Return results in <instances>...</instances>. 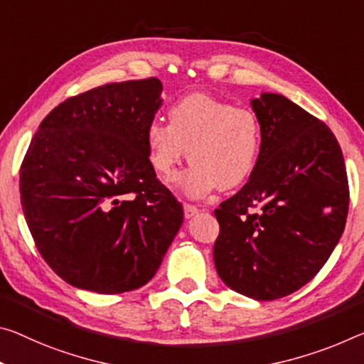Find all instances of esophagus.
<instances>
[{
    "label": "esophagus",
    "mask_w": 364,
    "mask_h": 364,
    "mask_svg": "<svg viewBox=\"0 0 364 364\" xmlns=\"http://www.w3.org/2000/svg\"><path fill=\"white\" fill-rule=\"evenodd\" d=\"M196 213H199V209L196 205L191 204H184V217L186 218H193Z\"/></svg>",
    "instance_id": "esophagus-1"
}]
</instances>
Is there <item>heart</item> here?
Listing matches in <instances>:
<instances>
[{
    "label": "heart",
    "instance_id": "1",
    "mask_svg": "<svg viewBox=\"0 0 364 364\" xmlns=\"http://www.w3.org/2000/svg\"><path fill=\"white\" fill-rule=\"evenodd\" d=\"M170 124L152 118L146 144L154 170L170 180L186 159L193 165L178 180L189 198H204L217 186L243 184L261 155L262 129L255 112L215 97L194 94L170 107Z\"/></svg>",
    "mask_w": 364,
    "mask_h": 364
}]
</instances>
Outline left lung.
Listing matches in <instances>:
<instances>
[{
    "instance_id": "left-lung-1",
    "label": "left lung",
    "mask_w": 364,
    "mask_h": 364,
    "mask_svg": "<svg viewBox=\"0 0 364 364\" xmlns=\"http://www.w3.org/2000/svg\"><path fill=\"white\" fill-rule=\"evenodd\" d=\"M261 155L250 181L220 204L213 262L247 298L277 299L306 285L331 257L348 213V180L328 126L280 94L251 99Z\"/></svg>"
}]
</instances>
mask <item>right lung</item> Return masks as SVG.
Wrapping results in <instances>:
<instances>
[{
  "mask_svg": "<svg viewBox=\"0 0 364 364\" xmlns=\"http://www.w3.org/2000/svg\"><path fill=\"white\" fill-rule=\"evenodd\" d=\"M159 79L126 80L60 103L21 166V204L40 255L66 284L103 295L157 274L183 205L155 178L146 128Z\"/></svg>",
  "mask_w": 364,
  "mask_h": 364,
  "instance_id": "right-lung-1",
  "label": "right lung"
}]
</instances>
